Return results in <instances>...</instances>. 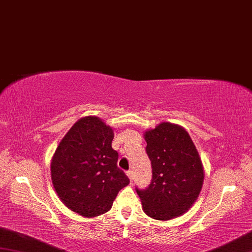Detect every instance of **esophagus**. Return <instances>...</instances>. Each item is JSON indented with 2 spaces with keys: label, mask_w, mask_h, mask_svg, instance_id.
I'll use <instances>...</instances> for the list:
<instances>
[{
  "label": "esophagus",
  "mask_w": 252,
  "mask_h": 252,
  "mask_svg": "<svg viewBox=\"0 0 252 252\" xmlns=\"http://www.w3.org/2000/svg\"><path fill=\"white\" fill-rule=\"evenodd\" d=\"M126 174H127V177L129 178L130 183H131V182H132V179H134V175H132V171H131V170H128L127 172H126Z\"/></svg>",
  "instance_id": "1"
}]
</instances>
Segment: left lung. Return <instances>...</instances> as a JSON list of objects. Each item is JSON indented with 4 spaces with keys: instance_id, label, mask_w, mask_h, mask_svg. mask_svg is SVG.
I'll list each match as a JSON object with an SVG mask.
<instances>
[{
    "instance_id": "1",
    "label": "left lung",
    "mask_w": 252,
    "mask_h": 252,
    "mask_svg": "<svg viewBox=\"0 0 252 252\" xmlns=\"http://www.w3.org/2000/svg\"><path fill=\"white\" fill-rule=\"evenodd\" d=\"M145 140L153 179L148 188L136 191L147 215L169 220L187 212L198 197L202 161L188 131L179 125L161 123L145 132Z\"/></svg>"
}]
</instances>
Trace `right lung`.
<instances>
[{"mask_svg":"<svg viewBox=\"0 0 252 252\" xmlns=\"http://www.w3.org/2000/svg\"><path fill=\"white\" fill-rule=\"evenodd\" d=\"M114 131L96 116L79 120L57 147L51 180L57 194L71 211L84 217L108 212L129 179L117 167L112 148Z\"/></svg>","mask_w":252,"mask_h":252,"instance_id":"1","label":"right lung"}]
</instances>
